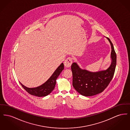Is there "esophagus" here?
Instances as JSON below:
<instances>
[{"label":"esophagus","mask_w":130,"mask_h":130,"mask_svg":"<svg viewBox=\"0 0 130 130\" xmlns=\"http://www.w3.org/2000/svg\"><path fill=\"white\" fill-rule=\"evenodd\" d=\"M73 63V61H72V58L71 57H68L64 62V66L66 68H69L72 64Z\"/></svg>","instance_id":"esophagus-1"}]
</instances>
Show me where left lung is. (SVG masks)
<instances>
[{"mask_svg":"<svg viewBox=\"0 0 130 130\" xmlns=\"http://www.w3.org/2000/svg\"><path fill=\"white\" fill-rule=\"evenodd\" d=\"M111 46V63L109 68L98 72H90L82 69L77 63L71 66L73 73V86L80 94L91 96L102 92L111 82L114 75L117 64V55L113 44L106 37Z\"/></svg>","mask_w":130,"mask_h":130,"instance_id":"left-lung-1","label":"left lung"}]
</instances>
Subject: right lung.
I'll return each mask as SVG.
<instances>
[{
  "mask_svg": "<svg viewBox=\"0 0 130 130\" xmlns=\"http://www.w3.org/2000/svg\"><path fill=\"white\" fill-rule=\"evenodd\" d=\"M64 69V64L62 63L56 70L49 78L40 86L35 88H28L25 86L20 82L19 83L25 90L31 95L38 97L45 96L49 94L54 89L56 80L59 75Z\"/></svg>",
  "mask_w": 130,
  "mask_h": 130,
  "instance_id": "1",
  "label": "right lung"
}]
</instances>
